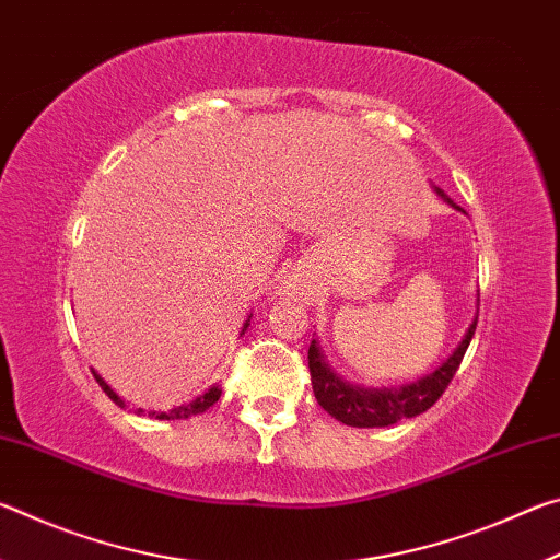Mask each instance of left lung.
<instances>
[{
    "mask_svg": "<svg viewBox=\"0 0 560 560\" xmlns=\"http://www.w3.org/2000/svg\"><path fill=\"white\" fill-rule=\"evenodd\" d=\"M434 189L444 197V202H450L454 210L464 212L440 187ZM477 316H474L467 334L459 340V346L454 348V353L440 368H434L430 375L420 377V381L400 387H360L346 383L343 377H338L330 371L324 353H320L318 340H311L308 371L318 405L330 417H336L338 422L348 424V428H387V424L407 420V417L422 415L440 400L454 373H457L462 358L471 343L474 330H477Z\"/></svg>",
    "mask_w": 560,
    "mask_h": 560,
    "instance_id": "1",
    "label": "left lung"
}]
</instances>
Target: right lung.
I'll return each instance as SVG.
<instances>
[{
    "label": "right lung",
    "mask_w": 560,
    "mask_h": 560,
    "mask_svg": "<svg viewBox=\"0 0 560 560\" xmlns=\"http://www.w3.org/2000/svg\"><path fill=\"white\" fill-rule=\"evenodd\" d=\"M252 318V316H249ZM249 318L244 320V326H242V334L246 328H249ZM93 377H96V383L103 387V393H106L113 402L116 405H120V407H126V402L120 400V397L110 390V385L103 381V377L93 371ZM220 395H222V387L220 385H212L210 390H205L202 395H197L195 400H189V402H185V405H177V407H173V410H167V412H150V417H155V420H183V417H192V415H200V412H205V410H210V407L220 400ZM138 412H143L138 407Z\"/></svg>",
    "instance_id": "obj_1"
}]
</instances>
